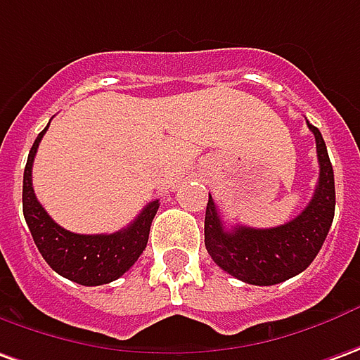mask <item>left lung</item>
I'll list each match as a JSON object with an SVG mask.
<instances>
[{
	"label": "left lung",
	"mask_w": 360,
	"mask_h": 360,
	"mask_svg": "<svg viewBox=\"0 0 360 360\" xmlns=\"http://www.w3.org/2000/svg\"><path fill=\"white\" fill-rule=\"evenodd\" d=\"M316 137L319 180L306 210L292 221L255 229L237 225L225 229L212 195L205 207V249L215 264L235 278L255 286H272L306 270L326 241L335 213V180L319 129L308 123Z\"/></svg>",
	"instance_id": "left-lung-1"
}]
</instances>
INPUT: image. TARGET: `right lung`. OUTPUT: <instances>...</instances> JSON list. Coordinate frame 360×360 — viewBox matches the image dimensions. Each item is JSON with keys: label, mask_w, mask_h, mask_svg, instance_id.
Returning a JSON list of instances; mask_svg holds the SVG:
<instances>
[{"label": "right lung", "mask_w": 360, "mask_h": 360, "mask_svg": "<svg viewBox=\"0 0 360 360\" xmlns=\"http://www.w3.org/2000/svg\"><path fill=\"white\" fill-rule=\"evenodd\" d=\"M46 129L49 125L34 139L23 174V213L34 245L49 266L64 278L82 286H101L113 282L123 276L145 251L150 223L158 210V200L150 202L135 221L117 233L80 235L66 231L58 223L52 221L33 190V160Z\"/></svg>", "instance_id": "1"}]
</instances>
